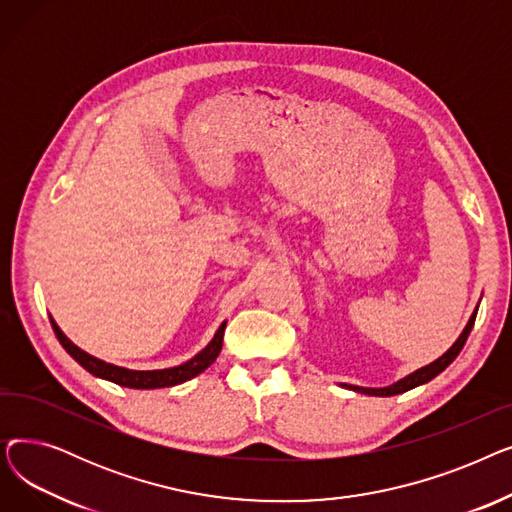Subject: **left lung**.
<instances>
[{
  "mask_svg": "<svg viewBox=\"0 0 512 512\" xmlns=\"http://www.w3.org/2000/svg\"><path fill=\"white\" fill-rule=\"evenodd\" d=\"M475 315H477V309H475V313L471 315L469 324H467V328L463 330V334L459 336V340H456V342L448 348V351H446L440 359H436L434 363H429V365H425V367L413 371L411 375H407V378H402L400 382H396V384H392V386H388V388H359V386H348V388L355 390V392H361V394H371V396H394V394H402V392L413 390V388H417V386H421V384H425V382H429V380H434L436 375L442 373V371L456 359V355H459V353L463 351V346H465V342H467V338H469V334H471V328H473V324H475Z\"/></svg>",
  "mask_w": 512,
  "mask_h": 512,
  "instance_id": "1",
  "label": "left lung"
}]
</instances>
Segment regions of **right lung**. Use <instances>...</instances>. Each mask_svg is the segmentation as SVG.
<instances>
[{
  "label": "right lung",
  "mask_w": 512,
  "mask_h": 512,
  "mask_svg": "<svg viewBox=\"0 0 512 512\" xmlns=\"http://www.w3.org/2000/svg\"><path fill=\"white\" fill-rule=\"evenodd\" d=\"M51 328L56 332L60 344L66 348V353L76 361L83 365L89 373L97 375L101 380L114 382L118 386H126V388H137V390H153V388H168V386H176L182 384L186 380L195 378L201 371H205L215 359H218L220 351H222V342H224V330H226V321L215 332L213 340L203 348L199 355H195L191 361H186L178 367H170V369H155V371H132L126 367H118L112 363H105L101 359L91 357L89 353L80 351L76 344H72L64 332L58 328L56 321L51 319Z\"/></svg>",
  "instance_id": "1"
}]
</instances>
